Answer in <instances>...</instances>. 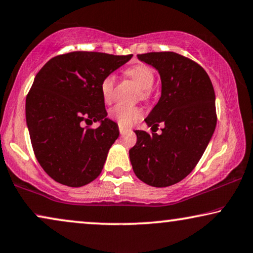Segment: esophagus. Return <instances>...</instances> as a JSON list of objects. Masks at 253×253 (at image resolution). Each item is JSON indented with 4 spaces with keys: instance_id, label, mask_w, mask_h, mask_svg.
I'll return each mask as SVG.
<instances>
[{
    "instance_id": "34e87169",
    "label": "esophagus",
    "mask_w": 253,
    "mask_h": 253,
    "mask_svg": "<svg viewBox=\"0 0 253 253\" xmlns=\"http://www.w3.org/2000/svg\"><path fill=\"white\" fill-rule=\"evenodd\" d=\"M126 127H123V126H120V132H121V134H123L124 132H126Z\"/></svg>"
}]
</instances>
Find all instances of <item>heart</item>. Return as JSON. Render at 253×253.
I'll return each mask as SVG.
<instances>
[{
  "label": "heart",
  "instance_id": "1",
  "mask_svg": "<svg viewBox=\"0 0 253 253\" xmlns=\"http://www.w3.org/2000/svg\"><path fill=\"white\" fill-rule=\"evenodd\" d=\"M124 75L139 86L138 97L142 100H149L152 95V86L156 80L155 72L152 68L147 65L138 64L126 68ZM115 86H116V78L113 74L107 75L101 81L100 89L104 102H111ZM142 115L143 110L139 107H126L122 106V104H117V106L111 108L109 111V116L111 119L116 121L122 126H132L142 117Z\"/></svg>",
  "mask_w": 253,
  "mask_h": 253
}]
</instances>
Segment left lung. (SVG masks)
<instances>
[{"label":"left lung","mask_w":253,"mask_h":253,"mask_svg":"<svg viewBox=\"0 0 253 253\" xmlns=\"http://www.w3.org/2000/svg\"><path fill=\"white\" fill-rule=\"evenodd\" d=\"M162 78V96L145 119L152 132L136 130L129 151L134 174L153 187L178 183L194 169L214 133L215 91L198 62L175 52L138 54ZM166 124L160 135L154 129Z\"/></svg>","instance_id":"left-lung-1"}]
</instances>
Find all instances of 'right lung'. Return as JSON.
I'll return each mask as SVG.
<instances>
[{
  "label": "right lung",
  "instance_id": "add662e5",
  "mask_svg": "<svg viewBox=\"0 0 253 253\" xmlns=\"http://www.w3.org/2000/svg\"><path fill=\"white\" fill-rule=\"evenodd\" d=\"M131 57L70 52L50 59L36 75L26 95V124L36 158L54 181L81 187L100 175L120 134L106 117L100 84ZM97 120L101 124L94 129L90 126Z\"/></svg>",
  "mask_w": 253,
  "mask_h": 253
}]
</instances>
